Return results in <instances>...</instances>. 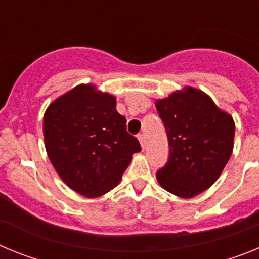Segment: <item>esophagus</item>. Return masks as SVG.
<instances>
[{
    "instance_id": "34e87169",
    "label": "esophagus",
    "mask_w": 259,
    "mask_h": 259,
    "mask_svg": "<svg viewBox=\"0 0 259 259\" xmlns=\"http://www.w3.org/2000/svg\"><path fill=\"white\" fill-rule=\"evenodd\" d=\"M137 139H139V141H140L141 146H143V149H144V148H145V135L144 134L137 135Z\"/></svg>"
}]
</instances>
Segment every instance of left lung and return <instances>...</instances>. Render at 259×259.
<instances>
[{"mask_svg":"<svg viewBox=\"0 0 259 259\" xmlns=\"http://www.w3.org/2000/svg\"><path fill=\"white\" fill-rule=\"evenodd\" d=\"M168 139V161L157 171L162 188L192 198L210 188L233 149L235 123L211 98L185 87L155 102Z\"/></svg>","mask_w":259,"mask_h":259,"instance_id":"8db88e82","label":"left lung"}]
</instances>
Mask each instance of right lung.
Instances as JSON below:
<instances>
[{"mask_svg":"<svg viewBox=\"0 0 259 259\" xmlns=\"http://www.w3.org/2000/svg\"><path fill=\"white\" fill-rule=\"evenodd\" d=\"M115 97L77 85L49 105L44 115L48 157L61 179L81 196L93 198L115 188L139 140L127 132Z\"/></svg>","mask_w":259,"mask_h":259,"instance_id":"1","label":"right lung"}]
</instances>
